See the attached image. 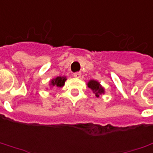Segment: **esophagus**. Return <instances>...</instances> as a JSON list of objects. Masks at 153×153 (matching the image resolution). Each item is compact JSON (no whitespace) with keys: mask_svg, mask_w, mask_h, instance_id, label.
I'll list each match as a JSON object with an SVG mask.
<instances>
[{"mask_svg":"<svg viewBox=\"0 0 153 153\" xmlns=\"http://www.w3.org/2000/svg\"><path fill=\"white\" fill-rule=\"evenodd\" d=\"M74 76L75 78H79L81 76V73L80 72H76V73H74Z\"/></svg>","mask_w":153,"mask_h":153,"instance_id":"obj_1","label":"esophagus"}]
</instances>
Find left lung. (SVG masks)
Returning a JSON list of instances; mask_svg holds the SVG:
<instances>
[{
	"label": "left lung",
	"mask_w": 153,
	"mask_h": 153,
	"mask_svg": "<svg viewBox=\"0 0 153 153\" xmlns=\"http://www.w3.org/2000/svg\"><path fill=\"white\" fill-rule=\"evenodd\" d=\"M88 87L93 91V92L96 94L97 97H99V94L103 93V88L100 85V84L98 83L96 80H90L88 82Z\"/></svg>",
	"instance_id": "obj_1"
}]
</instances>
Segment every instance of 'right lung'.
<instances>
[{
	"label": "right lung",
	"instance_id": "right-lung-1",
	"mask_svg": "<svg viewBox=\"0 0 153 153\" xmlns=\"http://www.w3.org/2000/svg\"><path fill=\"white\" fill-rule=\"evenodd\" d=\"M66 77H57L56 79L51 80V85L53 86H57V87H62L63 86L64 83L66 81Z\"/></svg>",
	"mask_w": 153,
	"mask_h": 153
}]
</instances>
